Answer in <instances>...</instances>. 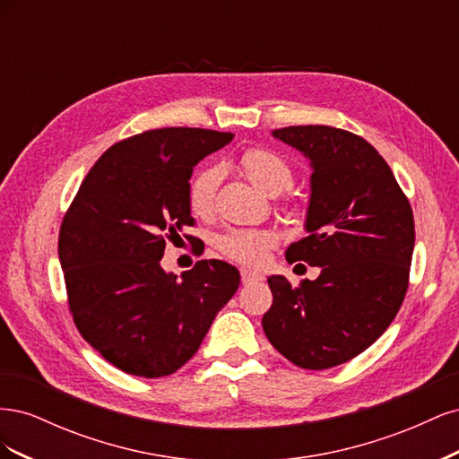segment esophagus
<instances>
[{
	"label": "esophagus",
	"mask_w": 459,
	"mask_h": 459,
	"mask_svg": "<svg viewBox=\"0 0 459 459\" xmlns=\"http://www.w3.org/2000/svg\"><path fill=\"white\" fill-rule=\"evenodd\" d=\"M262 280H264V277H262V273H258V272L247 270V268H243V270H241V281H243V285H253V283H260Z\"/></svg>",
	"instance_id": "esophagus-1"
}]
</instances>
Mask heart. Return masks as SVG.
Wrapping results in <instances>:
<instances>
[{
  "instance_id": "heart-1",
  "label": "heart",
  "mask_w": 459,
  "mask_h": 459,
  "mask_svg": "<svg viewBox=\"0 0 459 459\" xmlns=\"http://www.w3.org/2000/svg\"><path fill=\"white\" fill-rule=\"evenodd\" d=\"M239 172L256 189L266 195H280L293 184L295 170L290 162L273 149L253 145L247 147L238 159ZM220 170L216 166H203L187 182V206L191 214L208 218L216 206V189ZM275 245V235L268 230H228L216 238V248L221 256L233 262L256 266L264 262Z\"/></svg>"
}]
</instances>
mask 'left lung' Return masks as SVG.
<instances>
[{
    "mask_svg": "<svg viewBox=\"0 0 459 459\" xmlns=\"http://www.w3.org/2000/svg\"><path fill=\"white\" fill-rule=\"evenodd\" d=\"M277 140L312 160L308 238L287 260L319 266L299 287L268 277L262 327L277 352L304 369L349 362L396 317L410 285L415 228L391 166L364 137L333 126H287Z\"/></svg>",
    "mask_w": 459,
    "mask_h": 459,
    "instance_id": "left-lung-1",
    "label": "left lung"
}]
</instances>
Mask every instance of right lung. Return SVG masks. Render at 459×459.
I'll use <instances>...</instances> for the list:
<instances>
[{
    "label": "right lung",
    "mask_w": 459,
    "mask_h": 459,
    "mask_svg": "<svg viewBox=\"0 0 459 459\" xmlns=\"http://www.w3.org/2000/svg\"><path fill=\"white\" fill-rule=\"evenodd\" d=\"M231 137L203 128L126 137L97 159L63 216L68 310L80 335L124 373L157 379L178 371L241 283L221 260H199L182 277L160 268L166 241L195 226L193 166Z\"/></svg>",
    "instance_id": "right-lung-1"
}]
</instances>
